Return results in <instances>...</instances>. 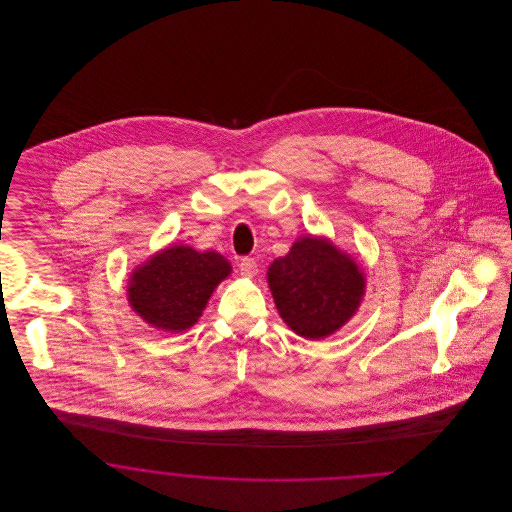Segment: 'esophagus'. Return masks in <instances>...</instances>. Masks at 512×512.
<instances>
[{
    "instance_id": "obj_1",
    "label": "esophagus",
    "mask_w": 512,
    "mask_h": 512,
    "mask_svg": "<svg viewBox=\"0 0 512 512\" xmlns=\"http://www.w3.org/2000/svg\"><path fill=\"white\" fill-rule=\"evenodd\" d=\"M240 272H242V276H245V278H253L257 274L255 259H251V257L240 259Z\"/></svg>"
}]
</instances>
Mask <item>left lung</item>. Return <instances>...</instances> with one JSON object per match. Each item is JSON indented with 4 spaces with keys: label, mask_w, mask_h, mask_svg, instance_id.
<instances>
[{
    "label": "left lung",
    "mask_w": 512,
    "mask_h": 512,
    "mask_svg": "<svg viewBox=\"0 0 512 512\" xmlns=\"http://www.w3.org/2000/svg\"><path fill=\"white\" fill-rule=\"evenodd\" d=\"M267 282L278 315L297 336L322 340L357 315L366 290L359 263L326 236H299L272 261Z\"/></svg>",
    "instance_id": "obj_1"
}]
</instances>
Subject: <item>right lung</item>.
I'll return each instance as SVG.
<instances>
[{
    "label": "right lung",
    "instance_id": "obj_1",
    "mask_svg": "<svg viewBox=\"0 0 512 512\" xmlns=\"http://www.w3.org/2000/svg\"><path fill=\"white\" fill-rule=\"evenodd\" d=\"M232 267L217 251L172 244L132 270L128 305L151 328L184 332L203 315L209 299Z\"/></svg>",
    "mask_w": 512,
    "mask_h": 512
}]
</instances>
